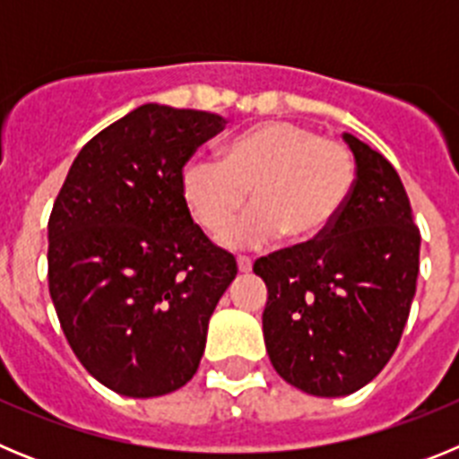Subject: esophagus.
<instances>
[{
    "label": "esophagus",
    "instance_id": "34e87169",
    "mask_svg": "<svg viewBox=\"0 0 459 459\" xmlns=\"http://www.w3.org/2000/svg\"><path fill=\"white\" fill-rule=\"evenodd\" d=\"M237 264H238V271H241V273H248V271L253 269V259L246 257V255H238Z\"/></svg>",
    "mask_w": 459,
    "mask_h": 459
}]
</instances>
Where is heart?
Segmentation results:
<instances>
[{"instance_id":"obj_1","label":"heart","mask_w":459,"mask_h":459,"mask_svg":"<svg viewBox=\"0 0 459 459\" xmlns=\"http://www.w3.org/2000/svg\"><path fill=\"white\" fill-rule=\"evenodd\" d=\"M356 181V160L342 142L287 119L255 124L222 149V160L193 158L181 169V197L209 234L231 220L247 190L255 204L218 234L230 248H255L285 234L307 243L338 218Z\"/></svg>"}]
</instances>
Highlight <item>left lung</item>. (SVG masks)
<instances>
[{
	"label": "left lung",
	"mask_w": 459,
	"mask_h": 459,
	"mask_svg": "<svg viewBox=\"0 0 459 459\" xmlns=\"http://www.w3.org/2000/svg\"><path fill=\"white\" fill-rule=\"evenodd\" d=\"M356 181L328 230L259 257L266 282L262 328L287 384L340 397L370 384L397 350L419 278L420 232L395 168L344 133Z\"/></svg>",
	"instance_id": "1"
}]
</instances>
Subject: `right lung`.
I'll list each match as a JSON object with an SVG mask.
<instances>
[{
	"instance_id": "right-lung-1",
	"label": "right lung",
	"mask_w": 459,
	"mask_h": 459,
	"mask_svg": "<svg viewBox=\"0 0 459 459\" xmlns=\"http://www.w3.org/2000/svg\"><path fill=\"white\" fill-rule=\"evenodd\" d=\"M227 121L147 103L91 137L48 222V282L71 350L126 397L188 384L237 259L206 238L181 169Z\"/></svg>"
}]
</instances>
